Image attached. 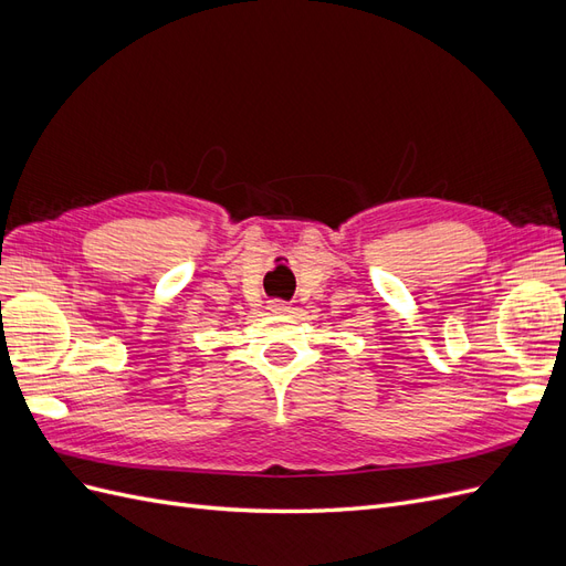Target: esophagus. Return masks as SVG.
Masks as SVG:
<instances>
[{
	"label": "esophagus",
	"mask_w": 566,
	"mask_h": 566,
	"mask_svg": "<svg viewBox=\"0 0 566 566\" xmlns=\"http://www.w3.org/2000/svg\"><path fill=\"white\" fill-rule=\"evenodd\" d=\"M269 312H273V314H287L290 312V304L281 302V300H273V302H269Z\"/></svg>",
	"instance_id": "34e87169"
}]
</instances>
